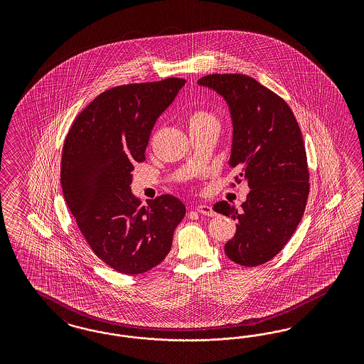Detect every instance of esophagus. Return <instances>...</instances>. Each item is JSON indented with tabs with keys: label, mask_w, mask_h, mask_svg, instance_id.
<instances>
[{
	"label": "esophagus",
	"mask_w": 364,
	"mask_h": 364,
	"mask_svg": "<svg viewBox=\"0 0 364 364\" xmlns=\"http://www.w3.org/2000/svg\"><path fill=\"white\" fill-rule=\"evenodd\" d=\"M196 210L201 215H205V216H215V210H212V207L207 205V204H200L196 207Z\"/></svg>",
	"instance_id": "esophagus-1"
}]
</instances>
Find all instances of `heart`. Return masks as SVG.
Segmentation results:
<instances>
[{"label":"heart","instance_id":"1","mask_svg":"<svg viewBox=\"0 0 364 364\" xmlns=\"http://www.w3.org/2000/svg\"><path fill=\"white\" fill-rule=\"evenodd\" d=\"M210 122H216L215 116L205 109H195L189 112L187 116V124L189 131L198 129Z\"/></svg>","mask_w":364,"mask_h":364}]
</instances>
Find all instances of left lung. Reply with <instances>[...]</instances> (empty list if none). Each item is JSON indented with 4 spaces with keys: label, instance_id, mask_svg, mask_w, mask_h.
<instances>
[{
    "label": "left lung",
    "instance_id": "obj_1",
    "mask_svg": "<svg viewBox=\"0 0 364 364\" xmlns=\"http://www.w3.org/2000/svg\"><path fill=\"white\" fill-rule=\"evenodd\" d=\"M198 82L216 90L230 105V166L239 171L235 181L245 178L251 188L239 210L228 201L213 205L237 221L225 255L244 267L264 264L296 231L309 200L307 154L296 117L284 100L247 75L215 73Z\"/></svg>",
    "mask_w": 364,
    "mask_h": 364
}]
</instances>
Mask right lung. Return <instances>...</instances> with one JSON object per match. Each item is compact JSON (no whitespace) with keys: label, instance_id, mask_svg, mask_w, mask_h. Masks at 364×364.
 <instances>
[{"label":"right lung","instance_id":"right-lung-1","mask_svg":"<svg viewBox=\"0 0 364 364\" xmlns=\"http://www.w3.org/2000/svg\"><path fill=\"white\" fill-rule=\"evenodd\" d=\"M184 84V78L168 77L107 89L66 134L60 173L66 204L90 250L125 275L160 264L186 216L175 196L141 205L131 191V173L145 161L154 122Z\"/></svg>","mask_w":364,"mask_h":364}]
</instances>
